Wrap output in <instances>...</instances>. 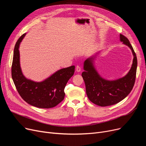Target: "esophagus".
I'll use <instances>...</instances> for the list:
<instances>
[{
    "instance_id": "1",
    "label": "esophagus",
    "mask_w": 146,
    "mask_h": 146,
    "mask_svg": "<svg viewBox=\"0 0 146 146\" xmlns=\"http://www.w3.org/2000/svg\"><path fill=\"white\" fill-rule=\"evenodd\" d=\"M76 70L78 72H80L81 71V67L79 65H78L76 67Z\"/></svg>"
}]
</instances>
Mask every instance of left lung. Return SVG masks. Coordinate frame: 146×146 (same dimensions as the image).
<instances>
[{"label": "left lung", "instance_id": "left-lung-1", "mask_svg": "<svg viewBox=\"0 0 146 146\" xmlns=\"http://www.w3.org/2000/svg\"><path fill=\"white\" fill-rule=\"evenodd\" d=\"M120 41L128 46L134 56L131 68L124 77L111 81L103 79L94 67V56L87 58L84 62L85 71L82 72V76L85 83L86 94L89 100L98 106H107L119 102L131 92L134 85L137 67V56L126 36L120 34Z\"/></svg>", "mask_w": 146, "mask_h": 146}]
</instances>
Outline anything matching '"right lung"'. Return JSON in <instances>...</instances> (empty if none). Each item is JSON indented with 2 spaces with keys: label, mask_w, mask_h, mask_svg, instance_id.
Instances as JSON below:
<instances>
[{
  "label": "right lung",
  "mask_w": 146,
  "mask_h": 146,
  "mask_svg": "<svg viewBox=\"0 0 146 146\" xmlns=\"http://www.w3.org/2000/svg\"><path fill=\"white\" fill-rule=\"evenodd\" d=\"M26 34L17 41L14 48L12 78L19 94L28 104L40 108H51L62 101L64 88L74 73V66L61 68L42 82L27 79L22 74L19 61V44Z\"/></svg>",
  "instance_id": "add662e5"
}]
</instances>
